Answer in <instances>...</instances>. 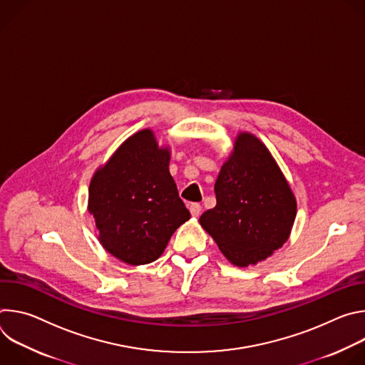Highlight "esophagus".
Segmentation results:
<instances>
[{
  "label": "esophagus",
  "mask_w": 365,
  "mask_h": 365,
  "mask_svg": "<svg viewBox=\"0 0 365 365\" xmlns=\"http://www.w3.org/2000/svg\"><path fill=\"white\" fill-rule=\"evenodd\" d=\"M189 211H190L192 217H199V215H200V212H202V206H200V203H190V206H189Z\"/></svg>",
  "instance_id": "34e87169"
}]
</instances>
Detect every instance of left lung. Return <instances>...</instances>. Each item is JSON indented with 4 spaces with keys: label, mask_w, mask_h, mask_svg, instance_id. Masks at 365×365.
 Instances as JSON below:
<instances>
[{
    "label": "left lung",
    "mask_w": 365,
    "mask_h": 365,
    "mask_svg": "<svg viewBox=\"0 0 365 365\" xmlns=\"http://www.w3.org/2000/svg\"><path fill=\"white\" fill-rule=\"evenodd\" d=\"M215 195L217 206L199 222L232 264H255L287 241L296 200L270 151L254 135H238Z\"/></svg>",
    "instance_id": "left-lung-1"
}]
</instances>
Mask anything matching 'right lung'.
<instances>
[{"instance_id": "right-lung-1", "label": "right lung", "mask_w": 365, "mask_h": 365, "mask_svg": "<svg viewBox=\"0 0 365 365\" xmlns=\"http://www.w3.org/2000/svg\"><path fill=\"white\" fill-rule=\"evenodd\" d=\"M170 154L143 130L123 143L89 185V212L102 247L133 266L158 259L190 218L169 172Z\"/></svg>"}]
</instances>
